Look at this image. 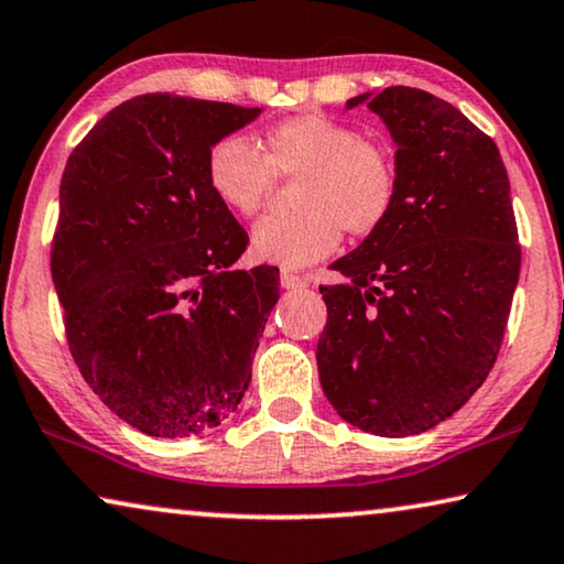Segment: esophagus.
Masks as SVG:
<instances>
[{"label":"esophagus","mask_w":564,"mask_h":564,"mask_svg":"<svg viewBox=\"0 0 564 564\" xmlns=\"http://www.w3.org/2000/svg\"><path fill=\"white\" fill-rule=\"evenodd\" d=\"M280 282L284 290H300V288H307V280L305 276H300L295 272H282L280 274Z\"/></svg>","instance_id":"esophagus-1"}]
</instances>
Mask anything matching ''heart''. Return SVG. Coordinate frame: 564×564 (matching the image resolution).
Listing matches in <instances>:
<instances>
[{
    "instance_id": "1",
    "label": "heart",
    "mask_w": 564,
    "mask_h": 564,
    "mask_svg": "<svg viewBox=\"0 0 564 564\" xmlns=\"http://www.w3.org/2000/svg\"><path fill=\"white\" fill-rule=\"evenodd\" d=\"M276 177L292 181L288 216H269L251 236L257 259L307 267L340 247L343 231L369 239L394 214L397 154L354 124L325 113H297L267 127L259 150L243 137H221L206 154V183L231 214L254 218L272 198Z\"/></svg>"
}]
</instances>
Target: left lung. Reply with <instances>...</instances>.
Instances as JSON below:
<instances>
[{
	"label": "left lung",
	"mask_w": 564,
	"mask_h": 564,
	"mask_svg": "<svg viewBox=\"0 0 564 564\" xmlns=\"http://www.w3.org/2000/svg\"><path fill=\"white\" fill-rule=\"evenodd\" d=\"M397 142L394 214L321 284L325 397L381 437L417 435L468 402L499 356L521 247L499 147L437 96L410 86L356 96Z\"/></svg>",
	"instance_id": "8db88e82"
}]
</instances>
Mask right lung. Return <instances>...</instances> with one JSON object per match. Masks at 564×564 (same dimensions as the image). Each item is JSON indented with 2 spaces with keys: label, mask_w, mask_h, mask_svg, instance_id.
<instances>
[{
  "label": "right lung",
  "mask_w": 564,
  "mask_h": 564,
  "mask_svg": "<svg viewBox=\"0 0 564 564\" xmlns=\"http://www.w3.org/2000/svg\"><path fill=\"white\" fill-rule=\"evenodd\" d=\"M259 109L134 96L70 152L51 272L80 377L152 437L228 420L251 379L280 269H234L249 234L206 183V154Z\"/></svg>",
  "instance_id": "right-lung-1"
}]
</instances>
